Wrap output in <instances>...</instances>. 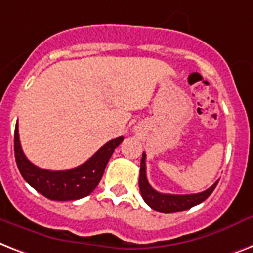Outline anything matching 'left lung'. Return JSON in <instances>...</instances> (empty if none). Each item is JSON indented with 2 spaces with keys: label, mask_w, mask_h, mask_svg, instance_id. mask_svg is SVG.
<instances>
[{
  "label": "left lung",
  "mask_w": 253,
  "mask_h": 253,
  "mask_svg": "<svg viewBox=\"0 0 253 253\" xmlns=\"http://www.w3.org/2000/svg\"><path fill=\"white\" fill-rule=\"evenodd\" d=\"M146 154L143 153L141 159V169H139V191L142 195V199L151 209L161 211V213H177L183 211L189 208L199 205L211 195L214 188L217 187L218 181L208 188L207 191L193 193V195H167V193H159L151 187L146 177Z\"/></svg>",
  "instance_id": "obj_1"
}]
</instances>
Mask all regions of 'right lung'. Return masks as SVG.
<instances>
[{
	"mask_svg": "<svg viewBox=\"0 0 253 253\" xmlns=\"http://www.w3.org/2000/svg\"><path fill=\"white\" fill-rule=\"evenodd\" d=\"M123 139L124 137H117L108 141L91 158L76 169L65 171H49L39 169L26 158L19 141L17 124L14 133V153L19 172L32 188H35L46 199L69 201L86 197L94 191L102 179L111 155L114 154L115 149L123 142Z\"/></svg>",
	"mask_w": 253,
	"mask_h": 253,
	"instance_id": "obj_1",
	"label": "right lung"
}]
</instances>
